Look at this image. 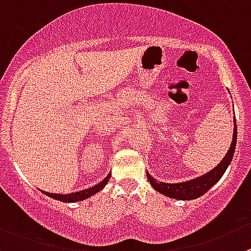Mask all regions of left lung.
<instances>
[{"label": "left lung", "instance_id": "8db88e82", "mask_svg": "<svg viewBox=\"0 0 251 251\" xmlns=\"http://www.w3.org/2000/svg\"><path fill=\"white\" fill-rule=\"evenodd\" d=\"M235 145H237V122L234 118V129H233V139H231V144L229 147V150L226 151V156L222 159L221 163L212 169L211 171L206 173L204 175L199 176V177L192 178V180L185 181V182L178 183H169V182H161V181H156L149 173L147 171L148 180H149L150 185L152 186L155 191L160 192L161 195L170 197L174 200H180V201H190V200H196L203 196L207 191L211 187H213L226 170L228 169L229 164L231 163V159L234 156Z\"/></svg>", "mask_w": 251, "mask_h": 251}]
</instances>
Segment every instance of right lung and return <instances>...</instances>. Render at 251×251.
<instances>
[{"label": "right lung", "instance_id": "obj_1", "mask_svg": "<svg viewBox=\"0 0 251 251\" xmlns=\"http://www.w3.org/2000/svg\"><path fill=\"white\" fill-rule=\"evenodd\" d=\"M109 177H111V173L106 176L102 181H100L99 183H96L95 186H91V187L85 188V190L77 191V192H73V193H50V192H45L43 191L45 196L50 197V199L58 200L60 202H65V203H71V202H80L83 201V200L90 199L91 196L96 195L97 192L103 190L104 186L107 185V182L109 181Z\"/></svg>", "mask_w": 251, "mask_h": 251}]
</instances>
